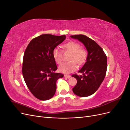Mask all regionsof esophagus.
Returning <instances> with one entry per match:
<instances>
[{"mask_svg":"<svg viewBox=\"0 0 130 130\" xmlns=\"http://www.w3.org/2000/svg\"><path fill=\"white\" fill-rule=\"evenodd\" d=\"M64 77H66V78H70V77H71V76L70 75H64Z\"/></svg>","mask_w":130,"mask_h":130,"instance_id":"1","label":"esophagus"}]
</instances>
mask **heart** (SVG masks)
<instances>
[{"label":"heart","instance_id":"heart-1","mask_svg":"<svg viewBox=\"0 0 130 130\" xmlns=\"http://www.w3.org/2000/svg\"><path fill=\"white\" fill-rule=\"evenodd\" d=\"M64 48L72 53L69 58L70 61L63 63L59 67L60 72L64 74H69L75 71L77 68V64L81 66L84 64L87 60V52L85 49L81 48L78 43L70 41L66 43ZM53 56L55 61L58 64H60L62 61V51L59 48H54L53 51Z\"/></svg>","mask_w":130,"mask_h":130}]
</instances>
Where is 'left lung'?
<instances>
[{
  "mask_svg": "<svg viewBox=\"0 0 130 130\" xmlns=\"http://www.w3.org/2000/svg\"><path fill=\"white\" fill-rule=\"evenodd\" d=\"M70 37L81 42L88 52L86 62L78 71L83 75H72L77 80L73 91L78 96H88L96 91L104 80L107 67V57L103 49L85 35H73Z\"/></svg>",
  "mask_w": 130,
  "mask_h": 130,
  "instance_id": "8db88e82",
  "label": "left lung"
}]
</instances>
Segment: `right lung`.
Instances as JSON below:
<instances>
[{"mask_svg": "<svg viewBox=\"0 0 130 130\" xmlns=\"http://www.w3.org/2000/svg\"><path fill=\"white\" fill-rule=\"evenodd\" d=\"M66 37L43 34L32 39L23 57L22 73L30 91L37 99L47 100L56 90V81L64 75L56 73L57 67L53 56L54 48Z\"/></svg>", "mask_w": 130, "mask_h": 130, "instance_id": "obj_1", "label": "right lung"}]
</instances>
